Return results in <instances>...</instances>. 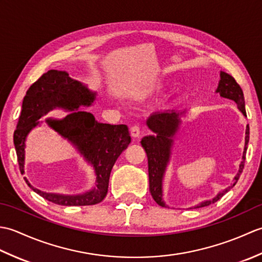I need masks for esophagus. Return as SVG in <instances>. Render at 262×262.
<instances>
[{
  "instance_id": "obj_1",
  "label": "esophagus",
  "mask_w": 262,
  "mask_h": 262,
  "mask_svg": "<svg viewBox=\"0 0 262 262\" xmlns=\"http://www.w3.org/2000/svg\"><path fill=\"white\" fill-rule=\"evenodd\" d=\"M142 134V130H141V127L140 126H133L132 129H130V135L133 137H140Z\"/></svg>"
}]
</instances>
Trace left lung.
I'll use <instances>...</instances> for the list:
<instances>
[{"mask_svg": "<svg viewBox=\"0 0 262 262\" xmlns=\"http://www.w3.org/2000/svg\"><path fill=\"white\" fill-rule=\"evenodd\" d=\"M217 92L220 93L221 97L233 100L236 104L241 113L247 116L246 107H244V96L241 86L237 84L234 77L232 75L221 72V81ZM183 113H177V111H164V113H157L152 115L147 119V126L149 129L155 133V136H146L144 137L141 144L144 147L147 155L148 162V179H149V191L153 199L157 202L158 205L165 207V204L162 200V179L165 171L166 163L170 157V147L172 144V137L176 134L178 126L180 124V116ZM249 126H247L246 130V146H244L243 152V161L240 164V170L238 173L234 178V182L231 187L226 188L225 190L220 192L215 198L211 200H206V202L198 205L197 207H205L210 204L216 203L217 200L221 199L224 194L235 186L238 178H240L243 168L244 161H246V153L249 143Z\"/></svg>", "mask_w": 262, "mask_h": 262, "instance_id": "1", "label": "left lung"}]
</instances>
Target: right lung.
Returning <instances> with one entry per match:
<instances>
[{
    "mask_svg": "<svg viewBox=\"0 0 262 262\" xmlns=\"http://www.w3.org/2000/svg\"><path fill=\"white\" fill-rule=\"evenodd\" d=\"M94 93L72 77L65 71L51 70L42 74L27 91L22 102L13 142L21 174L25 173V141L38 119L49 110L62 107L75 110L62 120L48 119L47 122L59 135L68 138L80 149L97 174V187L76 196H64L42 192L25 180L33 191L54 204L62 206H90L101 203L107 196L110 172L115 162L130 143L126 125H110L98 122L92 114L77 111L80 105H90Z\"/></svg>",
    "mask_w": 262,
    "mask_h": 262,
    "instance_id": "1",
    "label": "right lung"
}]
</instances>
